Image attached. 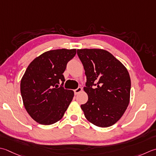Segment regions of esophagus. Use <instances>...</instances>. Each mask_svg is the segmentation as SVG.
Listing matches in <instances>:
<instances>
[{
    "label": "esophagus",
    "instance_id": "34e87169",
    "mask_svg": "<svg viewBox=\"0 0 156 156\" xmlns=\"http://www.w3.org/2000/svg\"><path fill=\"white\" fill-rule=\"evenodd\" d=\"M82 90V88L78 87V88H76V89H75L74 90V94L76 95V94H78L79 93H80Z\"/></svg>",
    "mask_w": 156,
    "mask_h": 156
}]
</instances>
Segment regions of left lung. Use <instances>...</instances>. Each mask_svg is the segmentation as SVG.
Returning a JSON list of instances; mask_svg holds the SVG:
<instances>
[{
    "instance_id": "1",
    "label": "left lung",
    "mask_w": 156,
    "mask_h": 156,
    "mask_svg": "<svg viewBox=\"0 0 156 156\" xmlns=\"http://www.w3.org/2000/svg\"><path fill=\"white\" fill-rule=\"evenodd\" d=\"M85 70L88 99L81 105L85 117L99 127L120 120L130 101V78L127 69L109 52L99 48L78 49ZM95 86L96 87H93Z\"/></svg>"
}]
</instances>
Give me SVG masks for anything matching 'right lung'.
<instances>
[{
  "mask_svg": "<svg viewBox=\"0 0 156 156\" xmlns=\"http://www.w3.org/2000/svg\"><path fill=\"white\" fill-rule=\"evenodd\" d=\"M76 54V49L48 51L27 68L21 80V94L27 112L38 123L50 125L60 120L72 101L74 91L62 87L63 73Z\"/></svg>",
  "mask_w": 156,
  "mask_h": 156,
  "instance_id": "1",
  "label": "right lung"
}]
</instances>
